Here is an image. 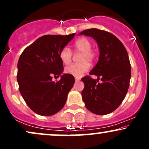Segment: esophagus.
<instances>
[{
  "label": "esophagus",
  "instance_id": "esophagus-1",
  "mask_svg": "<svg viewBox=\"0 0 149 149\" xmlns=\"http://www.w3.org/2000/svg\"><path fill=\"white\" fill-rule=\"evenodd\" d=\"M80 80V79L79 78H75V80H76V82H79Z\"/></svg>",
  "mask_w": 149,
  "mask_h": 149
}]
</instances>
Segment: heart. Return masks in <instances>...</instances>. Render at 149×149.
I'll return each instance as SVG.
<instances>
[{"label":"heart","instance_id":"b5f03b06","mask_svg":"<svg viewBox=\"0 0 149 149\" xmlns=\"http://www.w3.org/2000/svg\"><path fill=\"white\" fill-rule=\"evenodd\" d=\"M92 43L88 39L81 38L78 39L73 44V49L75 52L82 53L80 56V64H73L67 66L65 69V71L68 74L71 75L76 78H80L90 68L89 62H92L95 59V54L91 50ZM72 52L69 47H65L61 49L59 57L61 61L64 64H69L72 58Z\"/></svg>","mask_w":149,"mask_h":149}]
</instances>
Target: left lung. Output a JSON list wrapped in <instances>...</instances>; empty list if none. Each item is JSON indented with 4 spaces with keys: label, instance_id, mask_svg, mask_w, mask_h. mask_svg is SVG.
Wrapping results in <instances>:
<instances>
[{
    "label": "left lung",
    "instance_id": "1",
    "mask_svg": "<svg viewBox=\"0 0 149 149\" xmlns=\"http://www.w3.org/2000/svg\"><path fill=\"white\" fill-rule=\"evenodd\" d=\"M95 40L100 49L99 61L90 72L82 78L85 88L81 92L85 106L97 115H106L116 110L126 96L131 78V66L125 47L120 40L106 31L90 29L82 31ZM100 78L102 82L97 84Z\"/></svg>",
    "mask_w": 149,
    "mask_h": 149
}]
</instances>
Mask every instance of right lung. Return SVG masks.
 Here are the masks:
<instances>
[{"label": "right lung", "mask_w": 149, "mask_h": 149, "mask_svg": "<svg viewBox=\"0 0 149 149\" xmlns=\"http://www.w3.org/2000/svg\"><path fill=\"white\" fill-rule=\"evenodd\" d=\"M76 33L45 35L38 38L22 53L17 64L19 90L29 107L40 116L57 113L64 107L75 83L64 71L59 54ZM60 76L55 83L52 76Z\"/></svg>", "instance_id": "obj_1"}]
</instances>
